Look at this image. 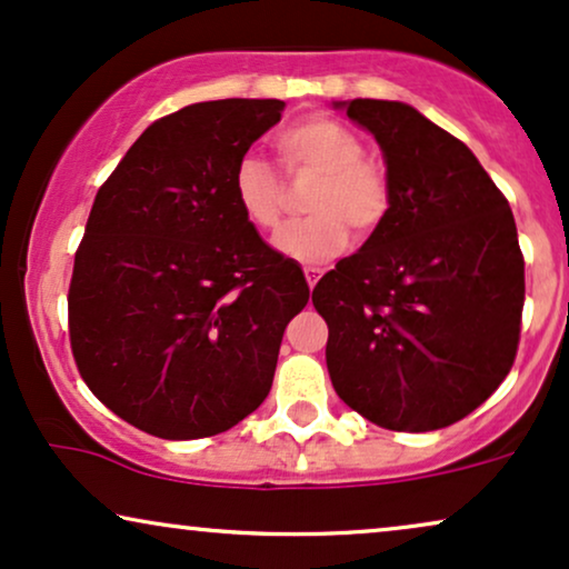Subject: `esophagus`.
Masks as SVG:
<instances>
[{
  "mask_svg": "<svg viewBox=\"0 0 569 569\" xmlns=\"http://www.w3.org/2000/svg\"><path fill=\"white\" fill-rule=\"evenodd\" d=\"M305 278H307L309 289H315V286H318V280L322 278V270L320 268H305Z\"/></svg>",
  "mask_w": 569,
  "mask_h": 569,
  "instance_id": "obj_1",
  "label": "esophagus"
}]
</instances>
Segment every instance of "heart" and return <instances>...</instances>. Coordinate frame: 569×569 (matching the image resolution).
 I'll return each mask as SVG.
<instances>
[{"label":"heart","instance_id":"b5f03b06","mask_svg":"<svg viewBox=\"0 0 569 569\" xmlns=\"http://www.w3.org/2000/svg\"><path fill=\"white\" fill-rule=\"evenodd\" d=\"M289 176L320 178L307 199L312 218L291 222L272 239L283 257L322 264L349 247L351 231L370 236L391 210V181L380 162L365 157L362 136L328 114H312L276 136ZM236 204L257 231H276L286 212V189L262 157L243 154L233 170Z\"/></svg>","mask_w":569,"mask_h":569}]
</instances>
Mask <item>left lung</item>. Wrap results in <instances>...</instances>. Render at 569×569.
<instances>
[{
	"instance_id": "left-lung-1",
	"label": "left lung",
	"mask_w": 569,
	"mask_h": 569,
	"mask_svg": "<svg viewBox=\"0 0 569 569\" xmlns=\"http://www.w3.org/2000/svg\"><path fill=\"white\" fill-rule=\"evenodd\" d=\"M372 133L391 210L312 291L343 405L380 428L462 420L507 378L525 262L505 193L462 141L405 102H333Z\"/></svg>"
}]
</instances>
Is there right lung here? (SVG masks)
Returning <instances> with one entry per match:
<instances>
[{
    "label": "right lung",
    "mask_w": 569,
    "mask_h": 569,
    "mask_svg": "<svg viewBox=\"0 0 569 569\" xmlns=\"http://www.w3.org/2000/svg\"><path fill=\"white\" fill-rule=\"evenodd\" d=\"M283 107H183L97 191L70 280V347L93 397L143 433H222L270 393L309 286L241 214L233 170Z\"/></svg>",
    "instance_id": "add662e5"
}]
</instances>
